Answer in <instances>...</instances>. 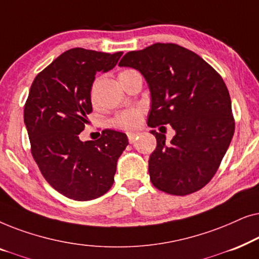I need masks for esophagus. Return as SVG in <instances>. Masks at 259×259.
Instances as JSON below:
<instances>
[{
  "mask_svg": "<svg viewBox=\"0 0 259 259\" xmlns=\"http://www.w3.org/2000/svg\"><path fill=\"white\" fill-rule=\"evenodd\" d=\"M138 138H139V137H138V134H133V133L128 134V143L134 144L138 140Z\"/></svg>",
  "mask_w": 259,
  "mask_h": 259,
  "instance_id": "1",
  "label": "esophagus"
}]
</instances>
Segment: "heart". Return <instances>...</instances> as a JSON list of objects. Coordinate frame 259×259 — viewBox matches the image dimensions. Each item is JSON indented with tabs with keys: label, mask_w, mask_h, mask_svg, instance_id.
<instances>
[{
	"label": "heart",
	"mask_w": 259,
	"mask_h": 259,
	"mask_svg": "<svg viewBox=\"0 0 259 259\" xmlns=\"http://www.w3.org/2000/svg\"><path fill=\"white\" fill-rule=\"evenodd\" d=\"M133 72H136V70L130 69V68L122 69L121 72L119 73L118 79L121 80L122 77L130 75V74ZM94 87L95 84H93V87H92V98H93ZM141 120H143V112H141L140 109H137V108L127 109V111H123L114 116V119L112 120V125L116 127V128H120L123 131H133L140 125Z\"/></svg>",
	"instance_id": "obj_1"
}]
</instances>
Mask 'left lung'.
<instances>
[{"instance_id":"obj_1","label":"left lung","mask_w":259,"mask_h":259,"mask_svg":"<svg viewBox=\"0 0 259 259\" xmlns=\"http://www.w3.org/2000/svg\"><path fill=\"white\" fill-rule=\"evenodd\" d=\"M119 66L132 67L151 91L148 126L171 125L176 136L152 131L157 148L148 160L151 182L175 196L197 192L210 183L235 133L231 99L217 70L176 44H154L128 52ZM166 130V128H165Z\"/></svg>"}]
</instances>
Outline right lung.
Wrapping results in <instances>:
<instances>
[{"mask_svg":"<svg viewBox=\"0 0 259 259\" xmlns=\"http://www.w3.org/2000/svg\"><path fill=\"white\" fill-rule=\"evenodd\" d=\"M121 55L69 49L31 83L23 111L31 155L49 185L70 199L91 200L107 192L128 145L125 133L112 130L102 131L94 141L79 138L93 111L95 74L114 68Z\"/></svg>","mask_w":259,"mask_h":259,"instance_id":"1","label":"right lung"}]
</instances>
